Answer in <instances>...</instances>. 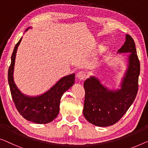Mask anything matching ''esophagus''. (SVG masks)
<instances>
[{
  "label": "esophagus",
  "instance_id": "esophagus-1",
  "mask_svg": "<svg viewBox=\"0 0 148 148\" xmlns=\"http://www.w3.org/2000/svg\"><path fill=\"white\" fill-rule=\"evenodd\" d=\"M76 76L78 77V79H80V80H84L86 78V73L84 71H80L77 73Z\"/></svg>",
  "mask_w": 148,
  "mask_h": 148
}]
</instances>
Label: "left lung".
Wrapping results in <instances>:
<instances>
[{"instance_id": "8db88e82", "label": "left lung", "mask_w": 148, "mask_h": 148, "mask_svg": "<svg viewBox=\"0 0 148 148\" xmlns=\"http://www.w3.org/2000/svg\"><path fill=\"white\" fill-rule=\"evenodd\" d=\"M118 52L131 53L128 68L120 90L109 91L95 77H91L84 82L85 98L83 114L88 122L97 126H109L118 122L137 96L140 63L135 42L130 35L126 34L124 45Z\"/></svg>"}]
</instances>
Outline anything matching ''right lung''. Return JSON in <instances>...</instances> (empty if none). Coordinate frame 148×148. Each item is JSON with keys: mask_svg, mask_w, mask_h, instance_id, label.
Segmentation results:
<instances>
[{"mask_svg": "<svg viewBox=\"0 0 148 148\" xmlns=\"http://www.w3.org/2000/svg\"><path fill=\"white\" fill-rule=\"evenodd\" d=\"M21 40L22 38L14 46L8 72V84L12 100L18 112L26 120L36 123H49L58 116L61 97L74 84L75 74H72L63 77L42 95L37 97L25 96L19 91L13 80L15 56Z\"/></svg>", "mask_w": 148, "mask_h": 148, "instance_id": "add662e5", "label": "right lung"}]
</instances>
